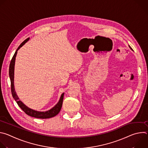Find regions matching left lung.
<instances>
[{"label": "left lung", "instance_id": "obj_1", "mask_svg": "<svg viewBox=\"0 0 148 148\" xmlns=\"http://www.w3.org/2000/svg\"><path fill=\"white\" fill-rule=\"evenodd\" d=\"M130 48H131V47H130ZM131 50H132V49H131Z\"/></svg>", "mask_w": 148, "mask_h": 148}]
</instances>
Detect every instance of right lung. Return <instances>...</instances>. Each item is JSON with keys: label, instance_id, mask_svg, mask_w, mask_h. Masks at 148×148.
<instances>
[{"label": "right lung", "instance_id": "1", "mask_svg": "<svg viewBox=\"0 0 148 148\" xmlns=\"http://www.w3.org/2000/svg\"><path fill=\"white\" fill-rule=\"evenodd\" d=\"M29 40V38H27L24 41H23L21 45L18 46L17 50L16 51L14 56H13L12 60L10 61V64L9 66V77L10 79V82H11V91L12 94L14 99V100L16 101L17 103L18 104L20 108L22 109L27 115L34 117L36 118H41V119H47V118H50L52 117L55 116L57 115L60 111L62 105V101H63V98H64V93H62L60 97V100L55 105L54 107H53L51 109H50L49 111H45V112H40L37 111L35 110H33L32 109L29 108L27 107L26 105H25L22 101L19 100V98L18 96L16 94V92L14 90V64H15V59L16 57L17 53V50L20 49V47H22L26 42Z\"/></svg>", "mask_w": 148, "mask_h": 148}]
</instances>
